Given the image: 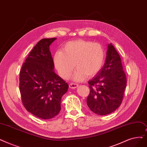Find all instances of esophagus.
<instances>
[{"mask_svg": "<svg viewBox=\"0 0 147 147\" xmlns=\"http://www.w3.org/2000/svg\"><path fill=\"white\" fill-rule=\"evenodd\" d=\"M69 88L71 89H76L79 86V85L77 84H75V83H71L69 85Z\"/></svg>", "mask_w": 147, "mask_h": 147, "instance_id": "esophagus-1", "label": "esophagus"}]
</instances>
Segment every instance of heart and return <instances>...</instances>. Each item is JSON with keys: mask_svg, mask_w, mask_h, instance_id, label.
<instances>
[{"mask_svg": "<svg viewBox=\"0 0 147 147\" xmlns=\"http://www.w3.org/2000/svg\"><path fill=\"white\" fill-rule=\"evenodd\" d=\"M105 50L101 44L91 41L79 40L69 41L53 56V63L61 77L67 79L71 76L74 65L77 68L72 79L81 82L92 77L103 67Z\"/></svg>", "mask_w": 147, "mask_h": 147, "instance_id": "b5f03b06", "label": "heart"}]
</instances>
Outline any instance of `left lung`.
<instances>
[{"mask_svg": "<svg viewBox=\"0 0 147 147\" xmlns=\"http://www.w3.org/2000/svg\"><path fill=\"white\" fill-rule=\"evenodd\" d=\"M106 55L103 67L88 82L87 105L99 115L111 113L120 106L127 84L121 58L111 43L108 44Z\"/></svg>", "mask_w": 147, "mask_h": 147, "instance_id": "8db88e82", "label": "left lung"}]
</instances>
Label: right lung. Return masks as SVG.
I'll return each mask as SVG.
<instances>
[{
    "label": "right lung",
    "instance_id": "obj_1",
    "mask_svg": "<svg viewBox=\"0 0 147 147\" xmlns=\"http://www.w3.org/2000/svg\"><path fill=\"white\" fill-rule=\"evenodd\" d=\"M56 38H44L30 52L20 73V91L26 109L35 117L52 119L61 111L68 85L55 73L50 46Z\"/></svg>",
    "mask_w": 147,
    "mask_h": 147
}]
</instances>
